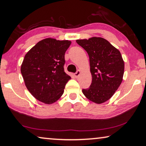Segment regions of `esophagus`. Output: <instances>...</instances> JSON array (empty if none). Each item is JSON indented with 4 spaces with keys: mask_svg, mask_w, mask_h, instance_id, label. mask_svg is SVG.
Here are the masks:
<instances>
[{
    "mask_svg": "<svg viewBox=\"0 0 146 146\" xmlns=\"http://www.w3.org/2000/svg\"><path fill=\"white\" fill-rule=\"evenodd\" d=\"M80 74H81V72L80 71V70H78V71L76 72V73L74 74V76L77 78H78L79 76L80 75Z\"/></svg>",
    "mask_w": 146,
    "mask_h": 146,
    "instance_id": "obj_1",
    "label": "esophagus"
}]
</instances>
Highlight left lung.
Here are the masks:
<instances>
[{
  "label": "left lung",
  "mask_w": 146,
  "mask_h": 146,
  "mask_svg": "<svg viewBox=\"0 0 146 146\" xmlns=\"http://www.w3.org/2000/svg\"><path fill=\"white\" fill-rule=\"evenodd\" d=\"M90 58L92 84L82 90L89 100L100 104L110 99L118 89L124 73V61L120 52L101 37L77 40Z\"/></svg>",
  "instance_id": "1"
}]
</instances>
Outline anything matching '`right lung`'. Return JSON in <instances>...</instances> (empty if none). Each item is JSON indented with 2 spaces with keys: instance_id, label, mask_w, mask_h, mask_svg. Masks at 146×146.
Listing matches in <instances>:
<instances>
[{
  "instance_id": "add662e5",
  "label": "right lung",
  "mask_w": 146,
  "mask_h": 146,
  "mask_svg": "<svg viewBox=\"0 0 146 146\" xmlns=\"http://www.w3.org/2000/svg\"><path fill=\"white\" fill-rule=\"evenodd\" d=\"M70 40L47 38L39 41L26 54L21 71L26 87L38 100L52 104L62 96L71 79L64 70V54Z\"/></svg>"
}]
</instances>
